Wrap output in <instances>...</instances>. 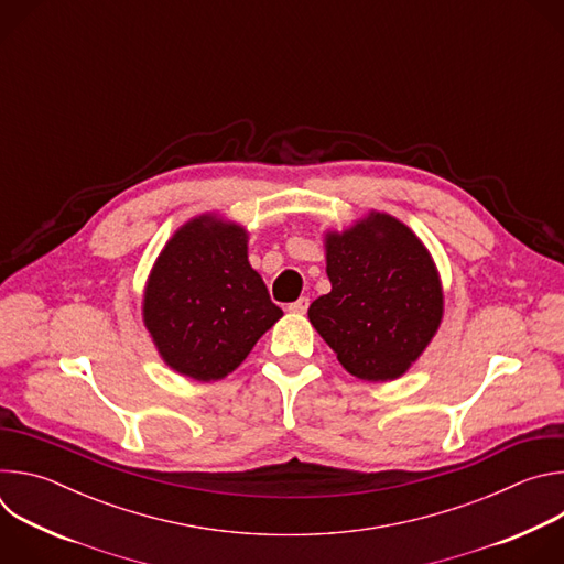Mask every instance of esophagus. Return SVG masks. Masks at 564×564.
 <instances>
[{
  "instance_id": "1",
  "label": "esophagus",
  "mask_w": 564,
  "mask_h": 564,
  "mask_svg": "<svg viewBox=\"0 0 564 564\" xmlns=\"http://www.w3.org/2000/svg\"><path fill=\"white\" fill-rule=\"evenodd\" d=\"M307 305H310V299H307V296H301V299H296L294 303H290L288 310H290L292 314H305V312H307Z\"/></svg>"
}]
</instances>
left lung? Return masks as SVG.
Returning a JSON list of instances; mask_svg holds the SVG:
<instances>
[{
	"label": "left lung",
	"mask_w": 564,
	"mask_h": 564,
	"mask_svg": "<svg viewBox=\"0 0 564 564\" xmlns=\"http://www.w3.org/2000/svg\"><path fill=\"white\" fill-rule=\"evenodd\" d=\"M333 290L312 301L314 330L364 381H392L426 350L444 316L440 272L417 234L383 212L326 234Z\"/></svg>",
	"instance_id": "1"
}]
</instances>
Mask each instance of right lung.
<instances>
[{"label":"right lung","instance_id":"obj_1","mask_svg":"<svg viewBox=\"0 0 564 564\" xmlns=\"http://www.w3.org/2000/svg\"><path fill=\"white\" fill-rule=\"evenodd\" d=\"M281 316L248 261V229L216 214L176 229L142 294V321L158 355L196 381L236 370Z\"/></svg>","mask_w":564,"mask_h":564}]
</instances>
